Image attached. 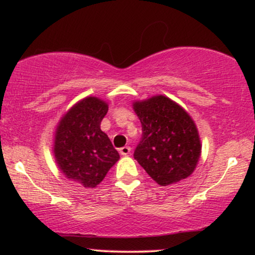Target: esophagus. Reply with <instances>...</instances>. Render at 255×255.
<instances>
[{
    "label": "esophagus",
    "instance_id": "34e87169",
    "mask_svg": "<svg viewBox=\"0 0 255 255\" xmlns=\"http://www.w3.org/2000/svg\"><path fill=\"white\" fill-rule=\"evenodd\" d=\"M120 153H121L122 156H128V154L130 153V147L129 146H124V147L120 148Z\"/></svg>",
    "mask_w": 255,
    "mask_h": 255
}]
</instances>
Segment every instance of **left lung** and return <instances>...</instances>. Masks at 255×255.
<instances>
[{
    "instance_id": "obj_1",
    "label": "left lung",
    "mask_w": 255,
    "mask_h": 255,
    "mask_svg": "<svg viewBox=\"0 0 255 255\" xmlns=\"http://www.w3.org/2000/svg\"><path fill=\"white\" fill-rule=\"evenodd\" d=\"M142 135L134 158L160 186L176 183L194 171L201 153L199 133L189 114L165 96L134 102Z\"/></svg>"
}]
</instances>
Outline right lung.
Returning a JSON list of instances; mask_svg holds the SVG:
<instances>
[{"label": "right lung", "instance_id": "obj_1", "mask_svg": "<svg viewBox=\"0 0 255 255\" xmlns=\"http://www.w3.org/2000/svg\"><path fill=\"white\" fill-rule=\"evenodd\" d=\"M108 104L86 97L67 111L58 122L54 154L67 178L86 188H95L119 160V152L101 129Z\"/></svg>", "mask_w": 255, "mask_h": 255}]
</instances>
